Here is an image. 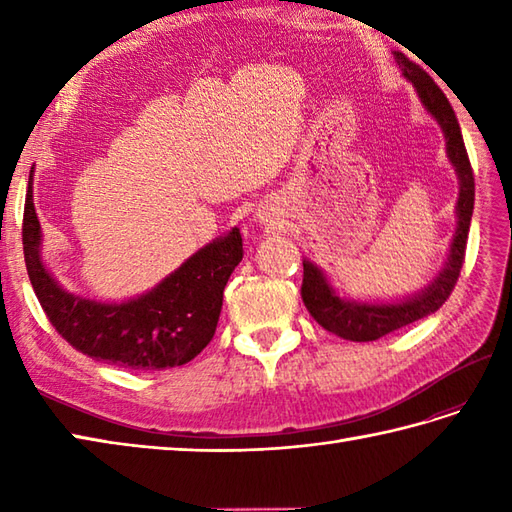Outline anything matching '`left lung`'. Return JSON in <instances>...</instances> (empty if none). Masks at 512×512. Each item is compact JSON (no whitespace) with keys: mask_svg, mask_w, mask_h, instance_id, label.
Instances as JSON below:
<instances>
[{"mask_svg":"<svg viewBox=\"0 0 512 512\" xmlns=\"http://www.w3.org/2000/svg\"><path fill=\"white\" fill-rule=\"evenodd\" d=\"M398 65L402 74L416 85L418 96L422 105L436 116L444 136H447V151L449 160L453 162L455 171L460 178V198H458V231H455L451 253L447 264H444L440 277L433 284L422 290L418 297L407 299L402 303H391V306H367V303H350L334 295V290L328 286L323 273L312 266L310 262H303V284H301V297L306 303L308 312L314 317L321 328L341 336V339L350 341H376L394 330L405 328V325L418 321L427 314L436 312L444 301L449 299L455 284H458L460 270L466 255V239H469L471 228V215H473V202H475V178L471 169L469 154H466L464 138L460 132V123L455 118L453 107L447 96L438 88L436 81L424 72L418 63L409 61L405 54L396 52Z\"/></svg>","mask_w":512,"mask_h":512,"instance_id":"1","label":"left lung"}]
</instances>
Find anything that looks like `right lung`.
Returning a JSON list of instances; mask_svg holds the SVG:
<instances>
[{
  "mask_svg": "<svg viewBox=\"0 0 512 512\" xmlns=\"http://www.w3.org/2000/svg\"><path fill=\"white\" fill-rule=\"evenodd\" d=\"M21 242L30 284L54 330L94 361L138 372L184 365L209 345L222 312L224 286L244 257L242 235L233 228L147 295L127 303H96L65 292L41 264V226L32 189L26 193Z\"/></svg>",
  "mask_w": 512,
  "mask_h": 512,
  "instance_id": "obj_1",
  "label": "right lung"
}]
</instances>
